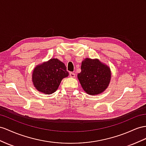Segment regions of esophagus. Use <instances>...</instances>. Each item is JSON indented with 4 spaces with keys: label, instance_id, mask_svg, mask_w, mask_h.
Returning <instances> with one entry per match:
<instances>
[{
    "label": "esophagus",
    "instance_id": "obj_1",
    "mask_svg": "<svg viewBox=\"0 0 146 146\" xmlns=\"http://www.w3.org/2000/svg\"><path fill=\"white\" fill-rule=\"evenodd\" d=\"M70 76L71 78H74V77H75V74L73 73V72H71L70 73Z\"/></svg>",
    "mask_w": 146,
    "mask_h": 146
}]
</instances>
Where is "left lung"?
I'll return each mask as SVG.
<instances>
[{
    "mask_svg": "<svg viewBox=\"0 0 146 146\" xmlns=\"http://www.w3.org/2000/svg\"><path fill=\"white\" fill-rule=\"evenodd\" d=\"M78 79L83 90L89 95L101 94L109 86L111 80L110 67L98 58H85L81 63Z\"/></svg>",
    "mask_w": 146,
    "mask_h": 146,
    "instance_id": "obj_1",
    "label": "left lung"
}]
</instances>
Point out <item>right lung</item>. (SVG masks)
Masks as SVG:
<instances>
[{
    "mask_svg": "<svg viewBox=\"0 0 146 146\" xmlns=\"http://www.w3.org/2000/svg\"><path fill=\"white\" fill-rule=\"evenodd\" d=\"M68 74L64 63L57 58H51L36 66L33 71L32 81L37 91L51 94L57 91L62 80Z\"/></svg>",
    "mask_w": 146,
    "mask_h": 146,
    "instance_id": "add662e5",
    "label": "right lung"
}]
</instances>
